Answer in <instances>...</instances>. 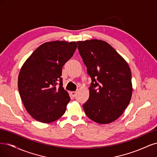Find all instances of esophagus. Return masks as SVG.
<instances>
[{
    "label": "esophagus",
    "mask_w": 157,
    "mask_h": 157,
    "mask_svg": "<svg viewBox=\"0 0 157 157\" xmlns=\"http://www.w3.org/2000/svg\"><path fill=\"white\" fill-rule=\"evenodd\" d=\"M71 96H72L73 98H75V96H76V92H71Z\"/></svg>",
    "instance_id": "1"
}]
</instances>
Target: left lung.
I'll return each mask as SVG.
<instances>
[{"instance_id": "8db88e82", "label": "left lung", "mask_w": 157, "mask_h": 157, "mask_svg": "<svg viewBox=\"0 0 157 157\" xmlns=\"http://www.w3.org/2000/svg\"><path fill=\"white\" fill-rule=\"evenodd\" d=\"M78 49L92 78L90 96L83 104L87 117L99 124L117 120L129 104L132 73L126 61L107 42L78 41Z\"/></svg>"}]
</instances>
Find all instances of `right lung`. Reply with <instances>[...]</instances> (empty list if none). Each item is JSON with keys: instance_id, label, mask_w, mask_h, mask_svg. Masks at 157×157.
Here are the masks:
<instances>
[{"instance_id": "add662e5", "label": "right lung", "mask_w": 157, "mask_h": 157, "mask_svg": "<svg viewBox=\"0 0 157 157\" xmlns=\"http://www.w3.org/2000/svg\"><path fill=\"white\" fill-rule=\"evenodd\" d=\"M77 48L75 42H45L23 65L18 77L19 92L27 111L35 120L50 123L65 113L71 99L61 76L63 66Z\"/></svg>"}]
</instances>
